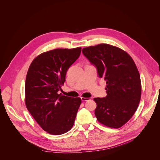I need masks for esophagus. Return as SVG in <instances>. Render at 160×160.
<instances>
[{"instance_id":"obj_1","label":"esophagus","mask_w":160,"mask_h":160,"mask_svg":"<svg viewBox=\"0 0 160 160\" xmlns=\"http://www.w3.org/2000/svg\"><path fill=\"white\" fill-rule=\"evenodd\" d=\"M81 99L82 101H88V100H90L91 98H81Z\"/></svg>"}]
</instances>
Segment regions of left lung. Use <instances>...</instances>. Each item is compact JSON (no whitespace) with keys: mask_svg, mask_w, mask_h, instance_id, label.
Here are the masks:
<instances>
[{"mask_svg":"<svg viewBox=\"0 0 160 160\" xmlns=\"http://www.w3.org/2000/svg\"><path fill=\"white\" fill-rule=\"evenodd\" d=\"M82 52L96 67L99 77L106 81L107 96L94 99L97 120L108 127H122L132 117L141 100L138 68L128 54L109 44L85 48Z\"/></svg>","mask_w":160,"mask_h":160,"instance_id":"obj_1","label":"left lung"}]
</instances>
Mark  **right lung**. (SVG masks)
I'll list each match as a JSON object with an SVG mask.
<instances>
[{"instance_id":"right-lung-1","label":"right lung","mask_w":160,"mask_h":160,"mask_svg":"<svg viewBox=\"0 0 160 160\" xmlns=\"http://www.w3.org/2000/svg\"><path fill=\"white\" fill-rule=\"evenodd\" d=\"M81 48L56 49L43 52L31 63L26 77L25 104L42 128L61 135L73 126L80 98L58 94L66 72L79 58Z\"/></svg>"}]
</instances>
